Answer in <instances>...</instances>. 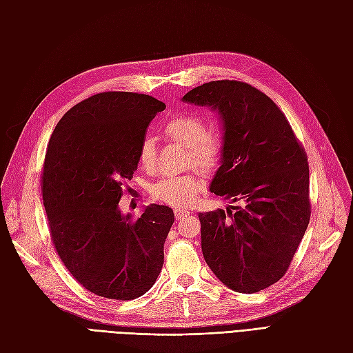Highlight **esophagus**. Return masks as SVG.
Wrapping results in <instances>:
<instances>
[{
  "mask_svg": "<svg viewBox=\"0 0 353 353\" xmlns=\"http://www.w3.org/2000/svg\"><path fill=\"white\" fill-rule=\"evenodd\" d=\"M174 213H175V217L178 219V221H181V219H185L190 214V212L184 210V209H175Z\"/></svg>",
  "mask_w": 353,
  "mask_h": 353,
  "instance_id": "1",
  "label": "esophagus"
}]
</instances>
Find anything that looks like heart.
<instances>
[{
    "label": "heart",
    "mask_w": 353,
    "mask_h": 353,
    "mask_svg": "<svg viewBox=\"0 0 353 353\" xmlns=\"http://www.w3.org/2000/svg\"><path fill=\"white\" fill-rule=\"evenodd\" d=\"M163 130L168 137L188 148V161L201 172H213L222 162L223 139L219 132L208 131L204 119L194 114H179L169 118ZM156 159V144L152 137H144L139 149V162L152 169ZM203 182L192 175H168L154 182L152 197L157 201L188 208L197 200Z\"/></svg>",
    "instance_id": "heart-1"
}]
</instances>
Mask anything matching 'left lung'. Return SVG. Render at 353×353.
Returning a JSON list of instances; mask_svg holds the SVG:
<instances>
[{
  "mask_svg": "<svg viewBox=\"0 0 353 353\" xmlns=\"http://www.w3.org/2000/svg\"><path fill=\"white\" fill-rule=\"evenodd\" d=\"M182 99L221 114L225 149L210 191L241 201L199 214L204 260L229 289L260 292L285 276L310 223L305 149L279 106L248 83L209 81Z\"/></svg>",
  "mask_w": 353,
  "mask_h": 353,
  "instance_id": "obj_1",
  "label": "left lung"
}]
</instances>
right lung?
Listing matches in <instances>:
<instances>
[{"label": "right lung", "instance_id": "obj_1", "mask_svg": "<svg viewBox=\"0 0 353 353\" xmlns=\"http://www.w3.org/2000/svg\"><path fill=\"white\" fill-rule=\"evenodd\" d=\"M165 108L149 94L96 93L64 114L48 143L41 187L51 239L71 276L98 296L136 299L162 270L172 209L152 204L134 219L118 203Z\"/></svg>", "mask_w": 353, "mask_h": 353}]
</instances>
